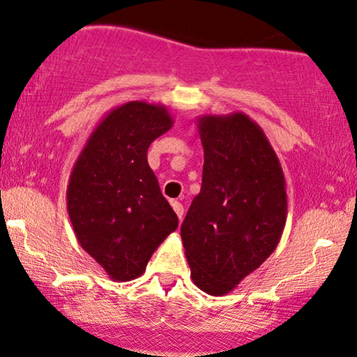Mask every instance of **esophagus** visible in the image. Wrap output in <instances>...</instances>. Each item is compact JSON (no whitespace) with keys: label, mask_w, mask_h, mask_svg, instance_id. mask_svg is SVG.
Returning a JSON list of instances; mask_svg holds the SVG:
<instances>
[{"label":"esophagus","mask_w":357,"mask_h":357,"mask_svg":"<svg viewBox=\"0 0 357 357\" xmlns=\"http://www.w3.org/2000/svg\"><path fill=\"white\" fill-rule=\"evenodd\" d=\"M171 206H173V210H174L176 215H178V218L181 220V218H183V215H184V208H183V204L179 203V202H173V203H171Z\"/></svg>","instance_id":"esophagus-1"}]
</instances>
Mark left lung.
Here are the masks:
<instances>
[{
    "label": "left lung",
    "mask_w": 357,
    "mask_h": 357,
    "mask_svg": "<svg viewBox=\"0 0 357 357\" xmlns=\"http://www.w3.org/2000/svg\"><path fill=\"white\" fill-rule=\"evenodd\" d=\"M196 122L203 181L181 238L195 285L225 296L277 248L287 221L285 178L267 136L247 114H208Z\"/></svg>",
    "instance_id": "left-lung-1"
}]
</instances>
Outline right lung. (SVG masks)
Instances as JSON below:
<instances>
[{"label": "right lung", "instance_id": "add662e5", "mask_svg": "<svg viewBox=\"0 0 357 357\" xmlns=\"http://www.w3.org/2000/svg\"><path fill=\"white\" fill-rule=\"evenodd\" d=\"M174 124L161 104L132 100L104 116L72 167L67 210L80 247L114 282L146 272L178 216L147 165L154 139Z\"/></svg>", "mask_w": 357, "mask_h": 357}]
</instances>
